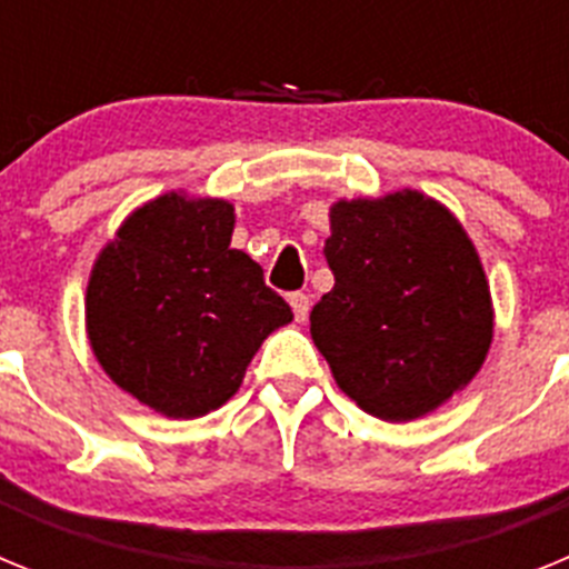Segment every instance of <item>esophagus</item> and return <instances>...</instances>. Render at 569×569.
Listing matches in <instances>:
<instances>
[{
    "instance_id": "1",
    "label": "esophagus",
    "mask_w": 569,
    "mask_h": 569,
    "mask_svg": "<svg viewBox=\"0 0 569 569\" xmlns=\"http://www.w3.org/2000/svg\"><path fill=\"white\" fill-rule=\"evenodd\" d=\"M290 308H293L296 321H308L310 299L305 293H290Z\"/></svg>"
}]
</instances>
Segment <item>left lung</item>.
<instances>
[{
    "label": "left lung",
    "instance_id": "8db88e82",
    "mask_svg": "<svg viewBox=\"0 0 569 569\" xmlns=\"http://www.w3.org/2000/svg\"><path fill=\"white\" fill-rule=\"evenodd\" d=\"M325 259L336 284L310 336L365 413L413 421L470 385L492 341L490 284L445 204L419 190L339 199Z\"/></svg>",
    "mask_w": 569,
    "mask_h": 569
}]
</instances>
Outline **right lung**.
Returning <instances> with one entry per match:
<instances>
[{
	"label": "right lung",
	"instance_id": "add662e5",
	"mask_svg": "<svg viewBox=\"0 0 569 569\" xmlns=\"http://www.w3.org/2000/svg\"><path fill=\"white\" fill-rule=\"evenodd\" d=\"M233 204L164 193L136 208L90 270L93 356L124 393L168 419H196L239 390L290 305L230 248Z\"/></svg>",
	"mask_w": 569,
	"mask_h": 569
}]
</instances>
